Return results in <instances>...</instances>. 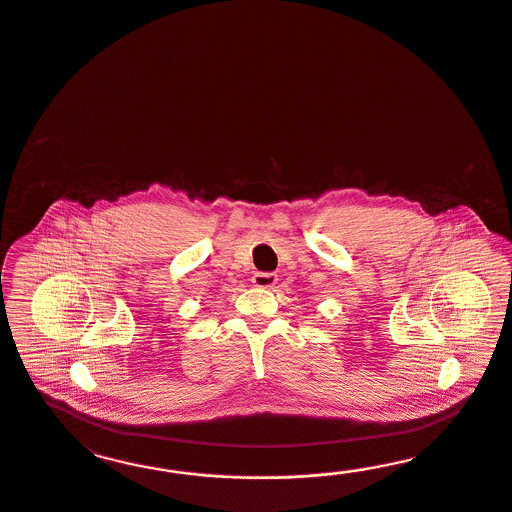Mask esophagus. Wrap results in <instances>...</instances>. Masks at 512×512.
I'll list each match as a JSON object with an SVG mask.
<instances>
[{"label":"esophagus","mask_w":512,"mask_h":512,"mask_svg":"<svg viewBox=\"0 0 512 512\" xmlns=\"http://www.w3.org/2000/svg\"><path fill=\"white\" fill-rule=\"evenodd\" d=\"M253 285L255 287H261V289H270V287H274L276 283H278V276L274 274V272H257L253 278Z\"/></svg>","instance_id":"34e87169"}]
</instances>
